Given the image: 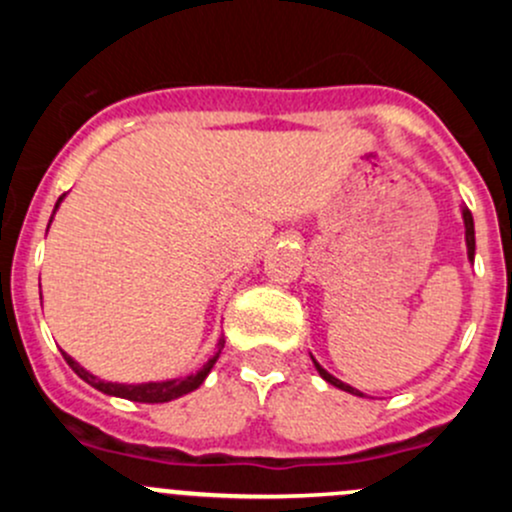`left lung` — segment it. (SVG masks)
I'll return each instance as SVG.
<instances>
[{
  "mask_svg": "<svg viewBox=\"0 0 512 512\" xmlns=\"http://www.w3.org/2000/svg\"><path fill=\"white\" fill-rule=\"evenodd\" d=\"M461 215H463V225H466V247H468V260L473 262V260H476V227H473V215H471V210L466 208V205H461ZM312 361H314V366H317L319 376H322V379L327 381V384L337 386V389L347 391V394H354V396H364V394H361L359 389H354V386L344 384V381H339L337 376H332V374H329L327 369H322V366H319V361L314 359V356H312Z\"/></svg>",
  "mask_w": 512,
  "mask_h": 512,
  "instance_id": "1",
  "label": "left lung"
}]
</instances>
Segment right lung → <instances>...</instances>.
<instances>
[{
    "label": "right lung",
    "instance_id": "obj_1",
    "mask_svg": "<svg viewBox=\"0 0 512 512\" xmlns=\"http://www.w3.org/2000/svg\"><path fill=\"white\" fill-rule=\"evenodd\" d=\"M61 200H64V195H61L59 200H56L54 205V213L59 210ZM51 225V220H49ZM225 347V339L220 337L218 342V352L210 356L208 361L203 364V369H198L195 374L190 376H183V379H168V381H146V384H116V381H103L98 379V376L91 374V371H86L84 366L79 364V361L71 359L69 354L64 352V359L66 364L71 366V369L76 371V374L81 376V379L86 381V384H91L94 389L103 391V394L108 396H118V399H128V401H138V404H165V401H173V399H180V396L190 394V391L198 389L200 384H203L205 379H208L210 369L215 366V361L220 359V352H223Z\"/></svg>",
    "mask_w": 512,
    "mask_h": 512
}]
</instances>
